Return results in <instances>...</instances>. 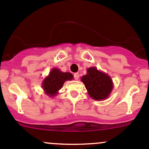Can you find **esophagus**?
Wrapping results in <instances>:
<instances>
[{"mask_svg":"<svg viewBox=\"0 0 149 149\" xmlns=\"http://www.w3.org/2000/svg\"><path fill=\"white\" fill-rule=\"evenodd\" d=\"M79 73H74V78L75 79H78V78H79Z\"/></svg>","mask_w":149,"mask_h":149,"instance_id":"esophagus-1","label":"esophagus"}]
</instances>
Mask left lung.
<instances>
[{"label": "left lung", "mask_w": 149, "mask_h": 149, "mask_svg": "<svg viewBox=\"0 0 149 149\" xmlns=\"http://www.w3.org/2000/svg\"><path fill=\"white\" fill-rule=\"evenodd\" d=\"M88 74L84 75L82 81L91 98L95 100H104L109 96L113 88L112 81L109 76L98 71L95 67L87 70Z\"/></svg>", "instance_id": "left-lung-1"}]
</instances>
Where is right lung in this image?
<instances>
[{"label":"right lung","instance_id":"right-lung-1","mask_svg":"<svg viewBox=\"0 0 149 149\" xmlns=\"http://www.w3.org/2000/svg\"><path fill=\"white\" fill-rule=\"evenodd\" d=\"M72 78L73 75L71 73L61 72L58 69H53L49 75L43 80L42 88L47 95L54 96L61 89L65 81L71 80Z\"/></svg>","mask_w":149,"mask_h":149}]
</instances>
